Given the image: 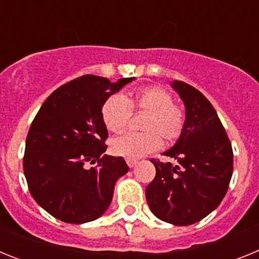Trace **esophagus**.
Segmentation results:
<instances>
[{
  "instance_id": "obj_1",
  "label": "esophagus",
  "mask_w": 259,
  "mask_h": 259,
  "mask_svg": "<svg viewBox=\"0 0 259 259\" xmlns=\"http://www.w3.org/2000/svg\"><path fill=\"white\" fill-rule=\"evenodd\" d=\"M127 164H128V167H135L137 164V161L136 159H127Z\"/></svg>"
}]
</instances>
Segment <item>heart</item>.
Here are the masks:
<instances>
[{"instance_id": "1", "label": "heart", "mask_w": 259, "mask_h": 259, "mask_svg": "<svg viewBox=\"0 0 259 259\" xmlns=\"http://www.w3.org/2000/svg\"><path fill=\"white\" fill-rule=\"evenodd\" d=\"M172 96L161 87H145L125 98L115 95L107 98L102 106V120L109 131L122 132L127 127L132 110L145 113L143 134H128L111 141V152L127 159H139L161 148L166 143L178 140L185 122L184 111L174 104Z\"/></svg>"}]
</instances>
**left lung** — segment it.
<instances>
[{"label":"left lung","instance_id":"8db88e82","mask_svg":"<svg viewBox=\"0 0 259 259\" xmlns=\"http://www.w3.org/2000/svg\"><path fill=\"white\" fill-rule=\"evenodd\" d=\"M185 106L183 132L163 153L179 162L152 159L155 178L145 196L153 214L174 226L197 223L219 206L233 171L230 139L218 114L200 91L179 80L171 81Z\"/></svg>","mask_w":259,"mask_h":259}]
</instances>
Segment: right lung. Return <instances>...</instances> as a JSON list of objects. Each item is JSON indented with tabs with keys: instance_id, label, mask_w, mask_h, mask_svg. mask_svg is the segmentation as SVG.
<instances>
[{
	"instance_id": "obj_1",
	"label": "right lung",
	"mask_w": 259,
	"mask_h": 259,
	"mask_svg": "<svg viewBox=\"0 0 259 259\" xmlns=\"http://www.w3.org/2000/svg\"><path fill=\"white\" fill-rule=\"evenodd\" d=\"M84 75L59 87L36 114L26 140L23 168L32 197L66 223L100 218L113 200L116 180L128 172L122 157L102 155L107 128L102 106L131 83ZM97 163L88 169L86 163Z\"/></svg>"
}]
</instances>
